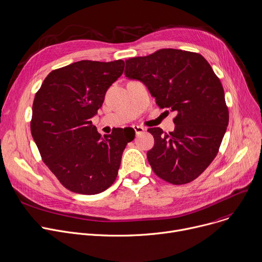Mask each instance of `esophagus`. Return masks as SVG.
I'll return each instance as SVG.
<instances>
[{
	"label": "esophagus",
	"instance_id": "1",
	"mask_svg": "<svg viewBox=\"0 0 262 262\" xmlns=\"http://www.w3.org/2000/svg\"><path fill=\"white\" fill-rule=\"evenodd\" d=\"M133 129H134L136 135H139V134H141L142 132L145 131V129L143 127H141V126H133Z\"/></svg>",
	"mask_w": 262,
	"mask_h": 262
}]
</instances>
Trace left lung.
<instances>
[{
  "mask_svg": "<svg viewBox=\"0 0 262 262\" xmlns=\"http://www.w3.org/2000/svg\"><path fill=\"white\" fill-rule=\"evenodd\" d=\"M128 79L142 82L160 108L174 112V131L149 128L155 144L146 152L154 172L183 185L199 177L218 154L229 115L220 79L199 54L160 49L126 61Z\"/></svg>",
  "mask_w": 262,
  "mask_h": 262,
  "instance_id": "1",
  "label": "left lung"
}]
</instances>
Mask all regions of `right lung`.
I'll use <instances>...</instances> for the list:
<instances>
[{"label":"right lung","instance_id":"right-lung-1","mask_svg":"<svg viewBox=\"0 0 262 262\" xmlns=\"http://www.w3.org/2000/svg\"><path fill=\"white\" fill-rule=\"evenodd\" d=\"M124 68L122 60L72 63L51 71L35 95L34 141L46 166L74 193L94 195L110 188L134 139L121 128L101 137L91 121Z\"/></svg>","mask_w":262,"mask_h":262}]
</instances>
